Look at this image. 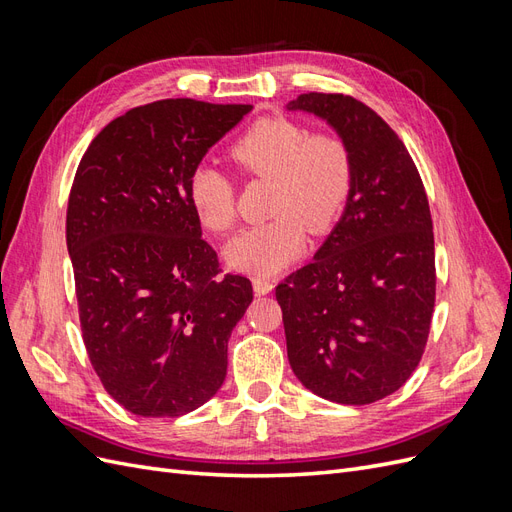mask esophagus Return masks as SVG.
Returning a JSON list of instances; mask_svg holds the SVG:
<instances>
[{
  "label": "esophagus",
  "mask_w": 512,
  "mask_h": 512,
  "mask_svg": "<svg viewBox=\"0 0 512 512\" xmlns=\"http://www.w3.org/2000/svg\"><path fill=\"white\" fill-rule=\"evenodd\" d=\"M252 284H254V292L256 294H269L273 290V286H275L273 280H269V277H254Z\"/></svg>",
  "instance_id": "esophagus-1"
}]
</instances>
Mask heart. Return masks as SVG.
<instances>
[{
  "label": "heart",
  "instance_id": "1",
  "mask_svg": "<svg viewBox=\"0 0 512 512\" xmlns=\"http://www.w3.org/2000/svg\"><path fill=\"white\" fill-rule=\"evenodd\" d=\"M243 177L269 179L265 224L232 239L226 262L250 275H273L297 258L312 235L329 232L342 215L354 179L348 143L335 132H309L282 115L256 119L228 147ZM188 203L200 226L215 235L235 224V185L220 170L200 166L188 179Z\"/></svg>",
  "mask_w": 512,
  "mask_h": 512
}]
</instances>
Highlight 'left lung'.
Wrapping results in <instances>:
<instances>
[{
	"instance_id": "obj_1",
	"label": "left lung",
	"mask_w": 512,
	"mask_h": 512,
	"mask_svg": "<svg viewBox=\"0 0 512 512\" xmlns=\"http://www.w3.org/2000/svg\"><path fill=\"white\" fill-rule=\"evenodd\" d=\"M288 111L327 119L352 153L342 220L314 260L275 288L288 361L305 389L346 406L395 393L425 352L436 303L433 224L406 145L344 94H301Z\"/></svg>"
}]
</instances>
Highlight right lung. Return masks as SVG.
I'll use <instances>...</instances> for the list:
<instances>
[{
  "label": "right lung",
  "mask_w": 512,
  "mask_h": 512,
  "mask_svg": "<svg viewBox=\"0 0 512 512\" xmlns=\"http://www.w3.org/2000/svg\"><path fill=\"white\" fill-rule=\"evenodd\" d=\"M252 111L190 98L136 106L91 141L68 198L66 243L83 342L117 404L181 416L226 378L228 337L254 290L200 237L188 179Z\"/></svg>",
  "instance_id": "right-lung-1"
}]
</instances>
